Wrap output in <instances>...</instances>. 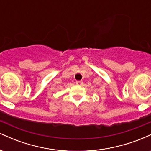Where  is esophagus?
<instances>
[{"label":"esophagus","instance_id":"1","mask_svg":"<svg viewBox=\"0 0 151 151\" xmlns=\"http://www.w3.org/2000/svg\"><path fill=\"white\" fill-rule=\"evenodd\" d=\"M76 84H77V85H82V84H83V81H80V80H79V81H76Z\"/></svg>","mask_w":151,"mask_h":151}]
</instances>
